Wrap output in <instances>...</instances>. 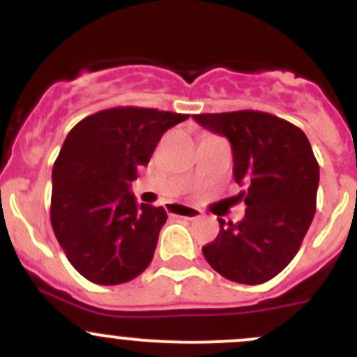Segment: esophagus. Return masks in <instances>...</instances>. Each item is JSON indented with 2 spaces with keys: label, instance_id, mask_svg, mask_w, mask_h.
<instances>
[{
  "label": "esophagus",
  "instance_id": "34e87169",
  "mask_svg": "<svg viewBox=\"0 0 357 357\" xmlns=\"http://www.w3.org/2000/svg\"><path fill=\"white\" fill-rule=\"evenodd\" d=\"M165 211L174 218H185V219H197L202 215L200 208L188 207V205H178V204H167Z\"/></svg>",
  "mask_w": 357,
  "mask_h": 357
}]
</instances>
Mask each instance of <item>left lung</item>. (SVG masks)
Instances as JSON below:
<instances>
[{
  "mask_svg": "<svg viewBox=\"0 0 357 357\" xmlns=\"http://www.w3.org/2000/svg\"><path fill=\"white\" fill-rule=\"evenodd\" d=\"M200 126L229 139L233 176L245 215L219 219V235L202 247L221 276L259 285L275 278L301 248L316 212L319 165L302 129L259 110L193 115Z\"/></svg>",
  "mask_w": 357,
  "mask_h": 357,
  "instance_id": "1",
  "label": "left lung"
}]
</instances>
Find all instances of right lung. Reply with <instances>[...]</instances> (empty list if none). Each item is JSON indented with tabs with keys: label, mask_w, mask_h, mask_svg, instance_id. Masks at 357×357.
I'll return each instance as SVG.
<instances>
[{
	"label": "right lung",
	"mask_w": 357,
	"mask_h": 357,
	"mask_svg": "<svg viewBox=\"0 0 357 357\" xmlns=\"http://www.w3.org/2000/svg\"><path fill=\"white\" fill-rule=\"evenodd\" d=\"M186 114L115 107L70 129L53 165V231L68 262L96 285L142 275L153 259L164 207L136 204L129 192L162 135Z\"/></svg>",
	"instance_id": "obj_1"
}]
</instances>
